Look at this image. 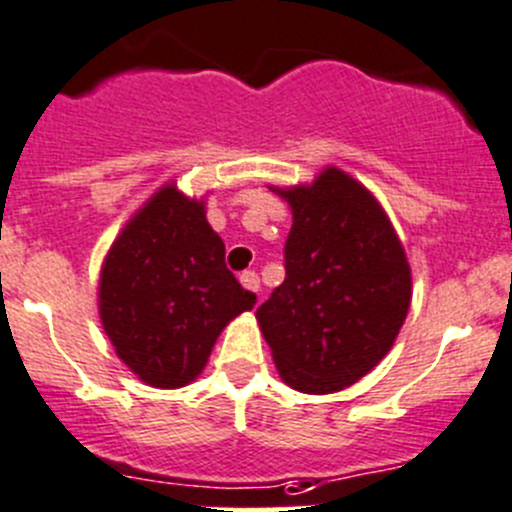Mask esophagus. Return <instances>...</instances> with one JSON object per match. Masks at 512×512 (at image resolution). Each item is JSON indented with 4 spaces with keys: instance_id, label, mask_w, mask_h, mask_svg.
<instances>
[{
    "instance_id": "1",
    "label": "esophagus",
    "mask_w": 512,
    "mask_h": 512,
    "mask_svg": "<svg viewBox=\"0 0 512 512\" xmlns=\"http://www.w3.org/2000/svg\"><path fill=\"white\" fill-rule=\"evenodd\" d=\"M240 283L245 285L247 290H252V293H260V278H257L255 270H245V272H242Z\"/></svg>"
}]
</instances>
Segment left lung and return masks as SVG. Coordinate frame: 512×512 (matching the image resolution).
Returning a JSON list of instances; mask_svg holds the SVG:
<instances>
[{
  "mask_svg": "<svg viewBox=\"0 0 512 512\" xmlns=\"http://www.w3.org/2000/svg\"><path fill=\"white\" fill-rule=\"evenodd\" d=\"M283 197L293 209L285 280L257 321L285 384L331 394L389 353L412 300L409 262L379 202L343 171Z\"/></svg>",
  "mask_w": 512,
  "mask_h": 512,
  "instance_id": "8db88e82",
  "label": "left lung"
}]
</instances>
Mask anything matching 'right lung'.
Masks as SVG:
<instances>
[{"instance_id": "1", "label": "right lung", "mask_w": 512, "mask_h": 512, "mask_svg": "<svg viewBox=\"0 0 512 512\" xmlns=\"http://www.w3.org/2000/svg\"><path fill=\"white\" fill-rule=\"evenodd\" d=\"M257 295L242 288L202 202L164 186L113 242L100 318L123 364L151 386L197 379L222 328Z\"/></svg>"}]
</instances>
